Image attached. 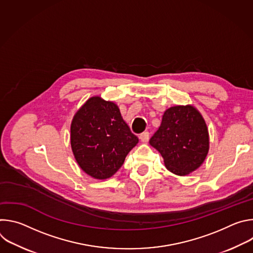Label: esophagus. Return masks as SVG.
<instances>
[{
  "label": "esophagus",
  "instance_id": "1",
  "mask_svg": "<svg viewBox=\"0 0 253 253\" xmlns=\"http://www.w3.org/2000/svg\"><path fill=\"white\" fill-rule=\"evenodd\" d=\"M139 139H140L142 142H147L148 139H149V132L145 131V132L141 133V134L139 135Z\"/></svg>",
  "mask_w": 253,
  "mask_h": 253
}]
</instances>
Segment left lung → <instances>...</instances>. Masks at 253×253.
I'll return each instance as SVG.
<instances>
[{"mask_svg":"<svg viewBox=\"0 0 253 253\" xmlns=\"http://www.w3.org/2000/svg\"><path fill=\"white\" fill-rule=\"evenodd\" d=\"M172 173L184 176L196 170L209 149L206 123L193 106H174L167 109L158 130L149 140Z\"/></svg>","mask_w":253,"mask_h":253,"instance_id":"left-lung-1","label":"left lung"}]
</instances>
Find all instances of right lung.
Returning a JSON list of instances; mask_svg holds the SVG:
<instances>
[{
    "instance_id": "obj_1",
    "label": "right lung",
    "mask_w": 253,
    "mask_h": 253,
    "mask_svg": "<svg viewBox=\"0 0 253 253\" xmlns=\"http://www.w3.org/2000/svg\"><path fill=\"white\" fill-rule=\"evenodd\" d=\"M138 143L113 102L90 98L71 124V146L79 166L96 179H106L123 165Z\"/></svg>"
}]
</instances>
